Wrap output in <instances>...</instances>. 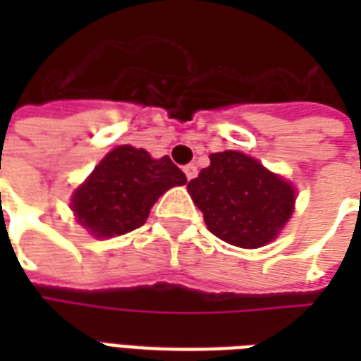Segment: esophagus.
Returning a JSON list of instances; mask_svg holds the SVG:
<instances>
[{
  "label": "esophagus",
  "instance_id": "34e87169",
  "mask_svg": "<svg viewBox=\"0 0 361 361\" xmlns=\"http://www.w3.org/2000/svg\"><path fill=\"white\" fill-rule=\"evenodd\" d=\"M183 172H185V178H188V180H193V178L197 176V166L188 164L185 168H183Z\"/></svg>",
  "mask_w": 361,
  "mask_h": 361
}]
</instances>
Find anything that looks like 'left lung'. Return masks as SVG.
Wrapping results in <instances>:
<instances>
[{
  "label": "left lung",
  "mask_w": 361,
  "mask_h": 361,
  "mask_svg": "<svg viewBox=\"0 0 361 361\" xmlns=\"http://www.w3.org/2000/svg\"><path fill=\"white\" fill-rule=\"evenodd\" d=\"M211 164L188 183L212 234L235 247L272 242L294 212L292 183L238 150L211 154Z\"/></svg>",
  "instance_id": "1"
}]
</instances>
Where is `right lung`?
Here are the masks:
<instances>
[{"label": "right lung", "instance_id": "right-lung-1", "mask_svg": "<svg viewBox=\"0 0 361 361\" xmlns=\"http://www.w3.org/2000/svg\"><path fill=\"white\" fill-rule=\"evenodd\" d=\"M188 183L168 157L121 145L108 152L71 199L77 222L94 238L131 232L147 222L152 204L170 188Z\"/></svg>", "mask_w": 361, "mask_h": 361}]
</instances>
